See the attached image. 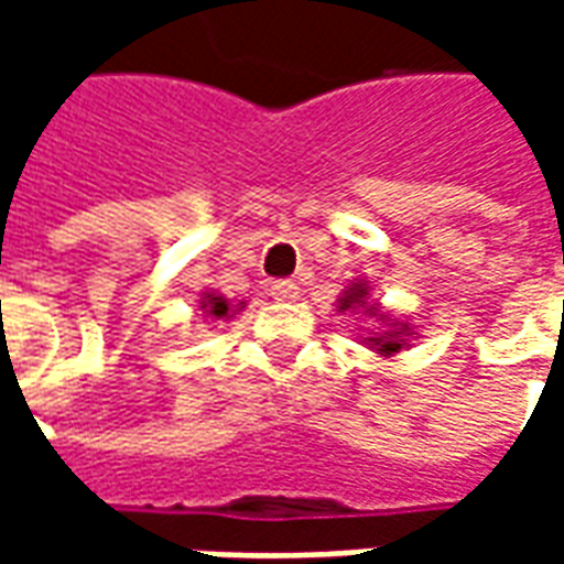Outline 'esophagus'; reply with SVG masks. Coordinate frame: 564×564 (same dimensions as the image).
<instances>
[{
    "mask_svg": "<svg viewBox=\"0 0 564 564\" xmlns=\"http://www.w3.org/2000/svg\"><path fill=\"white\" fill-rule=\"evenodd\" d=\"M271 299H278V302H295L299 299V286L293 281H278L271 286Z\"/></svg>",
    "mask_w": 564,
    "mask_h": 564,
    "instance_id": "1",
    "label": "esophagus"
}]
</instances>
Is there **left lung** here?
<instances>
[{
	"instance_id": "left-lung-1",
	"label": "left lung",
	"mask_w": 564,
	"mask_h": 564,
	"mask_svg": "<svg viewBox=\"0 0 564 564\" xmlns=\"http://www.w3.org/2000/svg\"><path fill=\"white\" fill-rule=\"evenodd\" d=\"M366 299H368V283H354L350 290H344V295L338 299V307H341V311L366 307V314L383 319V323H387V329H380L378 335H371V338H366V341L371 344L375 350H380V354H399V350H402V344L408 341L404 335H411V329H408L404 323H390L383 314H378V307L368 305Z\"/></svg>"
}]
</instances>
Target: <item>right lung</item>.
Masks as SVG:
<instances>
[{
  "instance_id": "add662e5",
  "label": "right lung",
  "mask_w": 564,
  "mask_h": 564,
  "mask_svg": "<svg viewBox=\"0 0 564 564\" xmlns=\"http://www.w3.org/2000/svg\"><path fill=\"white\" fill-rule=\"evenodd\" d=\"M202 311H205L208 317L223 319V317H229V311H232V307H229V302H226L223 295L205 293V295H202ZM235 311H238V307H235Z\"/></svg>"
}]
</instances>
